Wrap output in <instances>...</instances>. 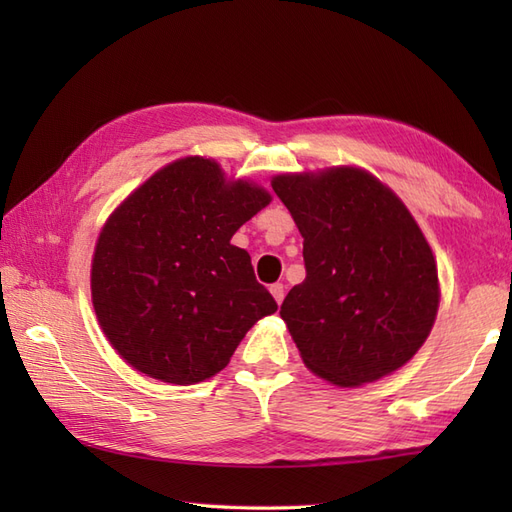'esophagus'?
Segmentation results:
<instances>
[{"instance_id":"34e87169","label":"esophagus","mask_w":512,"mask_h":512,"mask_svg":"<svg viewBox=\"0 0 512 512\" xmlns=\"http://www.w3.org/2000/svg\"><path fill=\"white\" fill-rule=\"evenodd\" d=\"M270 295H273L275 297V301L279 303V306H281V301H284V297H286V290H284V284H279V281H277V284H273V286H270Z\"/></svg>"}]
</instances>
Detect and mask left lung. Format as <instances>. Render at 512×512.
Here are the masks:
<instances>
[{"mask_svg": "<svg viewBox=\"0 0 512 512\" xmlns=\"http://www.w3.org/2000/svg\"><path fill=\"white\" fill-rule=\"evenodd\" d=\"M303 235L306 279L281 303L303 363L334 385L374 383L420 350L440 290L431 248L407 206L367 171L277 176Z\"/></svg>", "mask_w": 512, "mask_h": 512, "instance_id": "1", "label": "left lung"}]
</instances>
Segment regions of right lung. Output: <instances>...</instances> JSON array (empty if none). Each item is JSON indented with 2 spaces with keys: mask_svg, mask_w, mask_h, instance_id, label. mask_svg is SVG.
I'll use <instances>...</instances> for the list:
<instances>
[{
  "mask_svg": "<svg viewBox=\"0 0 512 512\" xmlns=\"http://www.w3.org/2000/svg\"><path fill=\"white\" fill-rule=\"evenodd\" d=\"M270 202L200 156L171 162L118 206L92 259V303L114 350L162 383L215 376L277 310L231 237Z\"/></svg>",
  "mask_w": 512,
  "mask_h": 512,
  "instance_id": "1",
  "label": "right lung"
}]
</instances>
